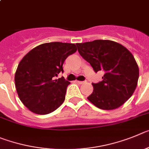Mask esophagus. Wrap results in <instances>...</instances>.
Here are the masks:
<instances>
[{"mask_svg":"<svg viewBox=\"0 0 149 149\" xmlns=\"http://www.w3.org/2000/svg\"><path fill=\"white\" fill-rule=\"evenodd\" d=\"M76 83H78V84H84V83H86V81H76Z\"/></svg>","mask_w":149,"mask_h":149,"instance_id":"obj_1","label":"esophagus"}]
</instances>
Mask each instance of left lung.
<instances>
[{"mask_svg": "<svg viewBox=\"0 0 149 149\" xmlns=\"http://www.w3.org/2000/svg\"><path fill=\"white\" fill-rule=\"evenodd\" d=\"M78 51L94 71L102 70L103 80L92 83L93 93L88 100L102 110H113L132 96L137 85L139 68L131 52L110 40L77 43Z\"/></svg>", "mask_w": 149, "mask_h": 149, "instance_id": "obj_1", "label": "left lung"}]
</instances>
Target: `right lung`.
<instances>
[{"label":"right lung","mask_w":149,"mask_h":149,"mask_svg":"<svg viewBox=\"0 0 149 149\" xmlns=\"http://www.w3.org/2000/svg\"><path fill=\"white\" fill-rule=\"evenodd\" d=\"M77 50L76 45L50 42L31 49L18 64L15 74L19 99L33 113H52L64 102L68 86L64 78L55 79L63 73V64Z\"/></svg>","instance_id":"1"}]
</instances>
